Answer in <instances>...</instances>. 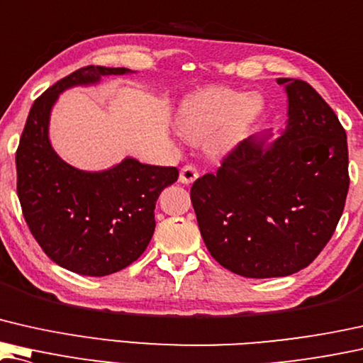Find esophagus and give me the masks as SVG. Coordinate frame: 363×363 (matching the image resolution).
Instances as JSON below:
<instances>
[{
  "mask_svg": "<svg viewBox=\"0 0 363 363\" xmlns=\"http://www.w3.org/2000/svg\"><path fill=\"white\" fill-rule=\"evenodd\" d=\"M198 177H199V173L196 170V167L185 165L180 170V177H178V180H180L182 183H185V185H190V183H193L194 180H196Z\"/></svg>",
  "mask_w": 363,
  "mask_h": 363,
  "instance_id": "1",
  "label": "esophagus"
}]
</instances>
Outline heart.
Masks as SVG:
<instances>
[{"instance_id":"1","label":"heart","mask_w":363,"mask_h":363,"mask_svg":"<svg viewBox=\"0 0 363 363\" xmlns=\"http://www.w3.org/2000/svg\"><path fill=\"white\" fill-rule=\"evenodd\" d=\"M264 109L260 94L209 86L183 99L177 125L185 138L204 139L208 154L220 159L238 149Z\"/></svg>"}]
</instances>
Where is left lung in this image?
<instances>
[{
	"label": "left lung",
	"instance_id": "8db88e82",
	"mask_svg": "<svg viewBox=\"0 0 363 363\" xmlns=\"http://www.w3.org/2000/svg\"><path fill=\"white\" fill-rule=\"evenodd\" d=\"M288 96L281 135L245 139L191 186L209 254L247 278L308 267L333 238L349 191L347 135L311 85L278 78Z\"/></svg>",
	"mask_w": 363,
	"mask_h": 363
}]
</instances>
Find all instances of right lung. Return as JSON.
Returning <instances> with one entry per match:
<instances>
[{"instance_id":"obj_1","label":"right lung","mask_w":363,"mask_h":363,"mask_svg":"<svg viewBox=\"0 0 363 363\" xmlns=\"http://www.w3.org/2000/svg\"><path fill=\"white\" fill-rule=\"evenodd\" d=\"M129 73L90 65L62 78L34 101L16 152L18 196L30 233L57 265L80 275H111L138 260L154 235L159 194L178 178L175 167L133 157L106 170H80L50 144V113L60 93Z\"/></svg>"}]
</instances>
